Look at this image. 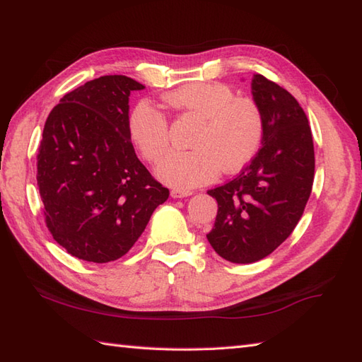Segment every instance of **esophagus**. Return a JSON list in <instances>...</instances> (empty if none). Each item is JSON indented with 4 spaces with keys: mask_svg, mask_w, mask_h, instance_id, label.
I'll return each mask as SVG.
<instances>
[{
    "mask_svg": "<svg viewBox=\"0 0 362 362\" xmlns=\"http://www.w3.org/2000/svg\"><path fill=\"white\" fill-rule=\"evenodd\" d=\"M192 194H194V192H192V190H181V189H173L170 192L172 198H186V197H190Z\"/></svg>",
    "mask_w": 362,
    "mask_h": 362,
    "instance_id": "1",
    "label": "esophagus"
}]
</instances>
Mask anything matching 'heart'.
<instances>
[{
  "label": "heart",
  "mask_w": 362,
  "mask_h": 362,
  "mask_svg": "<svg viewBox=\"0 0 362 362\" xmlns=\"http://www.w3.org/2000/svg\"><path fill=\"white\" fill-rule=\"evenodd\" d=\"M168 107L204 119L192 141V151H172L156 165V176L168 186L189 190L214 181L223 172H235L251 160L263 139V116L251 99L235 98L220 83H190L163 95ZM134 146L148 163L168 148V122L148 100L136 103L128 117Z\"/></svg>",
  "instance_id": "1"
}]
</instances>
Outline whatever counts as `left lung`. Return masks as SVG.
I'll return each instance as SVG.
<instances>
[{
	"label": "left lung",
	"instance_id": "obj_1",
	"mask_svg": "<svg viewBox=\"0 0 362 362\" xmlns=\"http://www.w3.org/2000/svg\"><path fill=\"white\" fill-rule=\"evenodd\" d=\"M251 90L263 116L262 148L234 180L207 190L218 203L207 240L232 263L262 260L291 235L315 180L313 136L299 102L262 74Z\"/></svg>",
	"mask_w": 362,
	"mask_h": 362
}]
</instances>
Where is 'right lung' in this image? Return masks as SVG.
<instances>
[{
	"label": "right lung",
	"instance_id": "add662e5",
	"mask_svg": "<svg viewBox=\"0 0 362 362\" xmlns=\"http://www.w3.org/2000/svg\"><path fill=\"white\" fill-rule=\"evenodd\" d=\"M144 88L127 76L94 78L63 95L46 119L37 155L45 221L80 260L120 259L168 198L128 132V98Z\"/></svg>",
	"mask_w": 362,
	"mask_h": 362
}]
</instances>
